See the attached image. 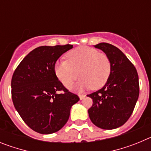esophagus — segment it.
Returning a JSON list of instances; mask_svg holds the SVG:
<instances>
[{"label":"esophagus","instance_id":"esophagus-1","mask_svg":"<svg viewBox=\"0 0 151 151\" xmlns=\"http://www.w3.org/2000/svg\"><path fill=\"white\" fill-rule=\"evenodd\" d=\"M78 96H79V98L81 100L84 99L85 97V94H78Z\"/></svg>","mask_w":151,"mask_h":151}]
</instances>
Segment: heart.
<instances>
[{"label": "heart", "instance_id": "b5f03b06", "mask_svg": "<svg viewBox=\"0 0 151 151\" xmlns=\"http://www.w3.org/2000/svg\"><path fill=\"white\" fill-rule=\"evenodd\" d=\"M66 57L67 60L57 62L55 73L67 88L73 86L78 75L81 76L78 83L79 89L101 88L110 78L111 61L104 52L89 47H79L70 50Z\"/></svg>", "mask_w": 151, "mask_h": 151}]
</instances>
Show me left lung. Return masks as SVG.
<instances>
[{"label":"left lung","instance_id":"8db88e82","mask_svg":"<svg viewBox=\"0 0 151 151\" xmlns=\"http://www.w3.org/2000/svg\"><path fill=\"white\" fill-rule=\"evenodd\" d=\"M101 49L110 57L111 73L105 85L88 94L93 100L88 110L91 122L103 129H114L127 122L139 96L138 75L135 67L118 47L100 43Z\"/></svg>","mask_w":151,"mask_h":151}]
</instances>
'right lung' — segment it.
Here are the masks:
<instances>
[{
  "instance_id": "obj_1",
  "label": "right lung",
  "mask_w": 151,
  "mask_h": 151,
  "mask_svg": "<svg viewBox=\"0 0 151 151\" xmlns=\"http://www.w3.org/2000/svg\"><path fill=\"white\" fill-rule=\"evenodd\" d=\"M73 47H38L13 73V105L25 123L36 132L47 134L62 129L69 119L72 106L79 101L77 94L64 87L55 73L57 60Z\"/></svg>"
}]
</instances>
